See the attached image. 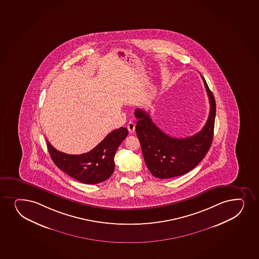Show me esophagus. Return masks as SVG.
I'll list each match as a JSON object with an SVG mask.
<instances>
[{
  "label": "esophagus",
  "instance_id": "34e87169",
  "mask_svg": "<svg viewBox=\"0 0 259 259\" xmlns=\"http://www.w3.org/2000/svg\"><path fill=\"white\" fill-rule=\"evenodd\" d=\"M127 128H128L130 134H132V133L135 131V128H136V124H135V122H128V124H127Z\"/></svg>",
  "mask_w": 259,
  "mask_h": 259
}]
</instances>
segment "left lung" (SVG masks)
I'll return each mask as SVG.
<instances>
[{
    "mask_svg": "<svg viewBox=\"0 0 259 259\" xmlns=\"http://www.w3.org/2000/svg\"><path fill=\"white\" fill-rule=\"evenodd\" d=\"M202 77L210 101V112L204 128L199 133L186 138L169 137L153 122L142 109L135 110L137 137L143 158L149 172L159 179L183 176L202 161L211 147L213 137L216 103L213 94Z\"/></svg>",
    "mask_w": 259,
    "mask_h": 259,
    "instance_id": "left-lung-1",
    "label": "left lung"
}]
</instances>
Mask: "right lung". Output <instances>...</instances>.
Here are the masks:
<instances>
[{
	"label": "right lung",
	"instance_id": "add662e5",
	"mask_svg": "<svg viewBox=\"0 0 259 259\" xmlns=\"http://www.w3.org/2000/svg\"><path fill=\"white\" fill-rule=\"evenodd\" d=\"M128 130L123 127L110 132L95 148L82 155H68L54 149L47 140L51 158L59 168L84 184H98L106 181L115 169L114 156Z\"/></svg>",
	"mask_w": 259,
	"mask_h": 259
}]
</instances>
